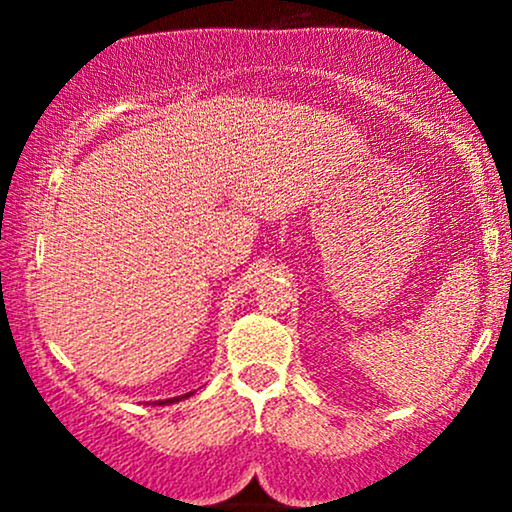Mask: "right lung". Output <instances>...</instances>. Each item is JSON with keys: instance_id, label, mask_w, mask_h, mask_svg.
I'll return each instance as SVG.
<instances>
[{"instance_id": "1", "label": "right lung", "mask_w": 512, "mask_h": 512, "mask_svg": "<svg viewBox=\"0 0 512 512\" xmlns=\"http://www.w3.org/2000/svg\"><path fill=\"white\" fill-rule=\"evenodd\" d=\"M185 397H187V395H185ZM180 399H182V397H173V399H166V402H161V404H168V402H180Z\"/></svg>"}]
</instances>
